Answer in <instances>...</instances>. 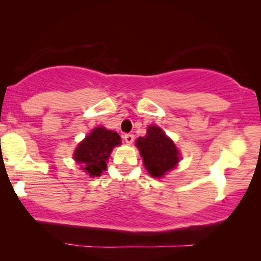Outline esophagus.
Returning <instances> with one entry per match:
<instances>
[{
	"mask_svg": "<svg viewBox=\"0 0 261 261\" xmlns=\"http://www.w3.org/2000/svg\"><path fill=\"white\" fill-rule=\"evenodd\" d=\"M123 138H124V140L126 141L127 144H131V143H134L135 136L132 135V134H125L124 136H123Z\"/></svg>",
	"mask_w": 261,
	"mask_h": 261,
	"instance_id": "34e87169",
	"label": "esophagus"
}]
</instances>
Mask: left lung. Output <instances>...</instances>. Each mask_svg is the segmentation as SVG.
<instances>
[{
	"instance_id": "8db88e82",
	"label": "left lung",
	"mask_w": 261,
	"mask_h": 261,
	"mask_svg": "<svg viewBox=\"0 0 261 261\" xmlns=\"http://www.w3.org/2000/svg\"><path fill=\"white\" fill-rule=\"evenodd\" d=\"M136 145L145 167L153 177H162L178 163L177 148L159 126H148L146 136L139 137Z\"/></svg>"
}]
</instances>
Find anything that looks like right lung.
Segmentation results:
<instances>
[{
    "instance_id": "1",
    "label": "right lung",
    "mask_w": 261,
    "mask_h": 261,
    "mask_svg": "<svg viewBox=\"0 0 261 261\" xmlns=\"http://www.w3.org/2000/svg\"><path fill=\"white\" fill-rule=\"evenodd\" d=\"M120 144L121 137L117 132L96 127L79 144L73 158L91 176H100L107 167L113 147Z\"/></svg>"
}]
</instances>
